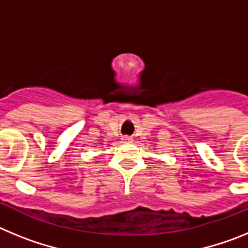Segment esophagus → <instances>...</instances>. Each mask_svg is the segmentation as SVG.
<instances>
[{
  "mask_svg": "<svg viewBox=\"0 0 248 248\" xmlns=\"http://www.w3.org/2000/svg\"><path fill=\"white\" fill-rule=\"evenodd\" d=\"M123 141H131L133 140V138L129 137V135H125V137H123Z\"/></svg>",
  "mask_w": 248,
  "mask_h": 248,
  "instance_id": "1",
  "label": "esophagus"
}]
</instances>
